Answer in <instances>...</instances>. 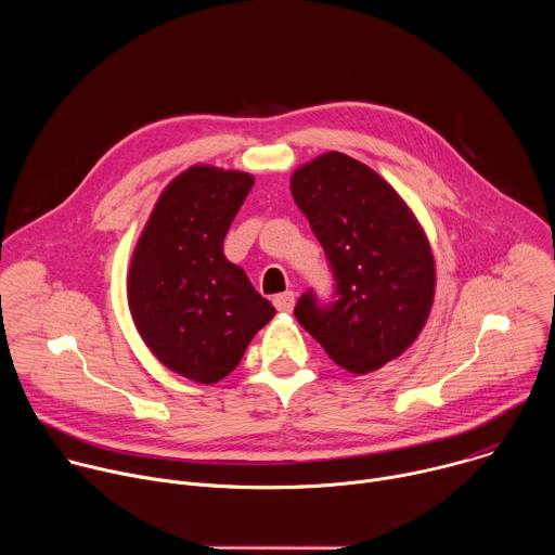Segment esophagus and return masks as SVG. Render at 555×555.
I'll use <instances>...</instances> for the list:
<instances>
[{
    "label": "esophagus",
    "mask_w": 555,
    "mask_h": 555,
    "mask_svg": "<svg viewBox=\"0 0 555 555\" xmlns=\"http://www.w3.org/2000/svg\"><path fill=\"white\" fill-rule=\"evenodd\" d=\"M272 302H274V307L279 309V311H292V307H294V302H296V296H294V292H283V294H276L274 298H272Z\"/></svg>",
    "instance_id": "esophagus-1"
}]
</instances>
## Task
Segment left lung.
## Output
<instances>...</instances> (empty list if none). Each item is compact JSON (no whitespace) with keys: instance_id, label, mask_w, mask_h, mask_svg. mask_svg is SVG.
<instances>
[{"instance_id":"left-lung-1","label":"left lung","mask_w":555,"mask_h":555,"mask_svg":"<svg viewBox=\"0 0 555 555\" xmlns=\"http://www.w3.org/2000/svg\"><path fill=\"white\" fill-rule=\"evenodd\" d=\"M292 195L321 242L332 298L309 287L296 321L351 373L398 358L422 332L435 294V261L409 206L375 171L332 151L300 167Z\"/></svg>"}]
</instances>
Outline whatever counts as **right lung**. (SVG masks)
I'll use <instances>...</instances> for the list:
<instances>
[{
  "label": "right lung",
  "instance_id": "add662e5",
  "mask_svg": "<svg viewBox=\"0 0 555 555\" xmlns=\"http://www.w3.org/2000/svg\"><path fill=\"white\" fill-rule=\"evenodd\" d=\"M248 173L191 167L157 199L129 270L135 327L171 371L212 384L242 362L274 307L225 259V232L248 197Z\"/></svg>",
  "mask_w": 555,
  "mask_h": 555
}]
</instances>
